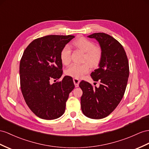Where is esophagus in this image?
<instances>
[{"mask_svg":"<svg viewBox=\"0 0 149 149\" xmlns=\"http://www.w3.org/2000/svg\"><path fill=\"white\" fill-rule=\"evenodd\" d=\"M73 81H74V83L75 87H79V82H80V80L78 79L74 78L73 79Z\"/></svg>","mask_w":149,"mask_h":149,"instance_id":"34e87169","label":"esophagus"}]
</instances>
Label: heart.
I'll return each mask as SVG.
<instances>
[{
	"label": "heart",
	"instance_id": "heart-1",
	"mask_svg": "<svg viewBox=\"0 0 149 149\" xmlns=\"http://www.w3.org/2000/svg\"><path fill=\"white\" fill-rule=\"evenodd\" d=\"M73 45L75 48L84 53L82 64H72L65 70V74L75 79L81 78L88 73L91 67H96L102 58V50L100 47L94 46L92 41L84 37L75 40ZM60 58L63 65H68L71 60V49L69 45H65L60 52Z\"/></svg>",
	"mask_w": 149,
	"mask_h": 149
}]
</instances>
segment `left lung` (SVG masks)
<instances>
[{
	"instance_id": "8db88e82",
	"label": "left lung",
	"mask_w": 149,
	"mask_h": 149,
	"mask_svg": "<svg viewBox=\"0 0 149 149\" xmlns=\"http://www.w3.org/2000/svg\"><path fill=\"white\" fill-rule=\"evenodd\" d=\"M88 37L96 39L102 50L99 68L91 75L100 84L97 87L84 81L80 82L83 92L81 109L87 117L102 119L114 111L123 97L129 76L128 60L123 46L113 37L104 33Z\"/></svg>"
}]
</instances>
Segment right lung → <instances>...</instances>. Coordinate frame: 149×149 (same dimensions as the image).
<instances>
[{
  "instance_id": "right-lung-1",
  "label": "right lung",
  "mask_w": 149,
  "mask_h": 149,
  "mask_svg": "<svg viewBox=\"0 0 149 149\" xmlns=\"http://www.w3.org/2000/svg\"><path fill=\"white\" fill-rule=\"evenodd\" d=\"M75 36L48 35L33 40L20 61L21 89L26 103L40 118L54 120L65 110L66 102L75 86L70 76L51 84L63 74L60 52Z\"/></svg>"
}]
</instances>
